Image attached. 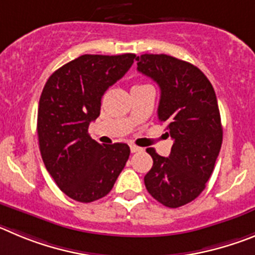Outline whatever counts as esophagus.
I'll return each instance as SVG.
<instances>
[{
  "label": "esophagus",
  "instance_id": "esophagus-1",
  "mask_svg": "<svg viewBox=\"0 0 255 255\" xmlns=\"http://www.w3.org/2000/svg\"><path fill=\"white\" fill-rule=\"evenodd\" d=\"M142 148L138 147V146H136V144H130V152H138V151H141Z\"/></svg>",
  "mask_w": 255,
  "mask_h": 255
}]
</instances>
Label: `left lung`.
<instances>
[{
	"mask_svg": "<svg viewBox=\"0 0 255 255\" xmlns=\"http://www.w3.org/2000/svg\"><path fill=\"white\" fill-rule=\"evenodd\" d=\"M137 70L159 85V122L173 138L169 157L147 148L153 160L144 175L148 193L170 208L196 199L210 179L222 143L219 104L205 73L166 54L137 57Z\"/></svg>",
	"mask_w": 255,
	"mask_h": 255,
	"instance_id": "8db88e82",
	"label": "left lung"
}]
</instances>
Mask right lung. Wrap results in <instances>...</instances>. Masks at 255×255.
I'll use <instances>...</instances> for the list:
<instances>
[{
  "mask_svg": "<svg viewBox=\"0 0 255 255\" xmlns=\"http://www.w3.org/2000/svg\"><path fill=\"white\" fill-rule=\"evenodd\" d=\"M136 54H84L53 72L38 108L39 148L59 189L82 203L107 196L123 170L127 143L100 144L89 126L100 114L102 98L122 79Z\"/></svg>",
  "mask_w": 255,
  "mask_h": 255,
  "instance_id": "1",
  "label": "right lung"
}]
</instances>
